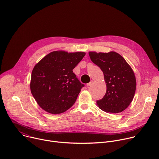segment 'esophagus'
Returning a JSON list of instances; mask_svg holds the SVG:
<instances>
[{
    "instance_id": "34e87169",
    "label": "esophagus",
    "mask_w": 159,
    "mask_h": 159,
    "mask_svg": "<svg viewBox=\"0 0 159 159\" xmlns=\"http://www.w3.org/2000/svg\"><path fill=\"white\" fill-rule=\"evenodd\" d=\"M93 81H91V82H90L89 83H88V84H87V87H89L90 85H93Z\"/></svg>"
}]
</instances>
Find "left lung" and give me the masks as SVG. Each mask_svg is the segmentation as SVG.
Segmentation results:
<instances>
[{
  "mask_svg": "<svg viewBox=\"0 0 159 159\" xmlns=\"http://www.w3.org/2000/svg\"><path fill=\"white\" fill-rule=\"evenodd\" d=\"M90 60L102 71L106 83V93L97 101L102 111L118 113L125 110L132 102L137 82L134 73L125 59L115 52H89Z\"/></svg>",
  "mask_w": 159,
  "mask_h": 159,
  "instance_id": "left-lung-1",
  "label": "left lung"
}]
</instances>
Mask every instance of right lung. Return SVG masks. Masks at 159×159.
Listing matches in <instances>:
<instances>
[{"label":"right lung","instance_id":"add662e5","mask_svg":"<svg viewBox=\"0 0 159 159\" xmlns=\"http://www.w3.org/2000/svg\"><path fill=\"white\" fill-rule=\"evenodd\" d=\"M85 53L54 51L43 57L34 66L30 89L35 101L47 112L58 115L75 103L84 87L73 69Z\"/></svg>","mask_w":159,"mask_h":159}]
</instances>
